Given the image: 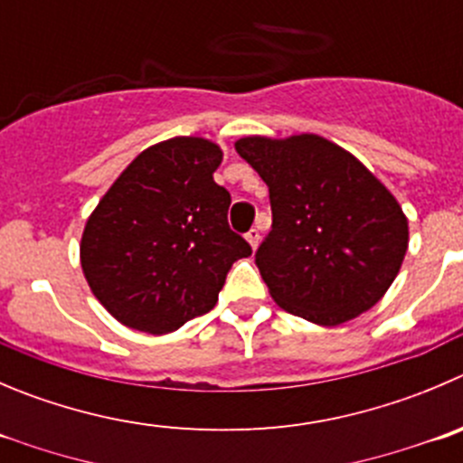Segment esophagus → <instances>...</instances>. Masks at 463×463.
<instances>
[{"label": "esophagus", "instance_id": "esophagus-1", "mask_svg": "<svg viewBox=\"0 0 463 463\" xmlns=\"http://www.w3.org/2000/svg\"><path fill=\"white\" fill-rule=\"evenodd\" d=\"M245 239H248V243L252 245V250H257L259 241H261V234H259V229H250L248 234H245Z\"/></svg>", "mask_w": 463, "mask_h": 463}]
</instances>
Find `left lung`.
<instances>
[{"label": "left lung", "instance_id": "1", "mask_svg": "<svg viewBox=\"0 0 463 463\" xmlns=\"http://www.w3.org/2000/svg\"><path fill=\"white\" fill-rule=\"evenodd\" d=\"M236 152L270 191L272 229L257 266L272 300L325 327L375 307L409 245L407 215L389 188L316 134L245 136Z\"/></svg>", "mask_w": 463, "mask_h": 463}]
</instances>
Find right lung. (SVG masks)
Wrapping results in <instances>:
<instances>
[{
	"instance_id": "obj_1",
	"label": "right lung",
	"mask_w": 463,
	"mask_h": 463,
	"mask_svg": "<svg viewBox=\"0 0 463 463\" xmlns=\"http://www.w3.org/2000/svg\"><path fill=\"white\" fill-rule=\"evenodd\" d=\"M222 149L177 136L143 149L83 227L92 295L131 329L168 334L218 302L232 263L252 248L229 229L232 195L213 182Z\"/></svg>"
}]
</instances>
